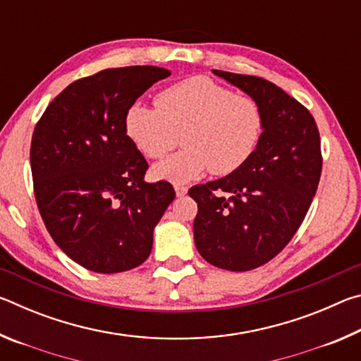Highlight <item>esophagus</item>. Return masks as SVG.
<instances>
[{
    "mask_svg": "<svg viewBox=\"0 0 361 361\" xmlns=\"http://www.w3.org/2000/svg\"><path fill=\"white\" fill-rule=\"evenodd\" d=\"M175 192H176V197H183V195L188 194V188L183 185H175Z\"/></svg>",
    "mask_w": 361,
    "mask_h": 361,
    "instance_id": "1",
    "label": "esophagus"
}]
</instances>
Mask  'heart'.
<instances>
[{"instance_id": "obj_1", "label": "heart", "mask_w": 361, "mask_h": 361, "mask_svg": "<svg viewBox=\"0 0 361 361\" xmlns=\"http://www.w3.org/2000/svg\"><path fill=\"white\" fill-rule=\"evenodd\" d=\"M264 114L252 97L237 95L205 76L164 89L156 108L133 103L124 114V133L149 159H161L178 143L185 149L152 167L157 180L188 183L212 170L229 175L240 169L261 142Z\"/></svg>"}]
</instances>
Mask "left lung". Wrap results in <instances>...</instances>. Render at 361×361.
I'll list each match as a JSON object with an SVG mask.
<instances>
[{
    "instance_id": "1",
    "label": "left lung",
    "mask_w": 361,
    "mask_h": 361,
    "mask_svg": "<svg viewBox=\"0 0 361 361\" xmlns=\"http://www.w3.org/2000/svg\"><path fill=\"white\" fill-rule=\"evenodd\" d=\"M213 73L259 103L264 130L240 169L189 189L197 202L194 242L210 264L245 272L277 256L301 226L320 181V135L312 114L279 85Z\"/></svg>"
}]
</instances>
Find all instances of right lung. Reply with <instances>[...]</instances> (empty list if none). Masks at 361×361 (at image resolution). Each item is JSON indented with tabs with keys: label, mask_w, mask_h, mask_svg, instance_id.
<instances>
[{
	"label": "right lung",
	"mask_w": 361,
	"mask_h": 361,
	"mask_svg": "<svg viewBox=\"0 0 361 361\" xmlns=\"http://www.w3.org/2000/svg\"><path fill=\"white\" fill-rule=\"evenodd\" d=\"M170 71L109 68L71 82L35 127L30 164L49 234L89 271L116 274L146 261L175 199L170 183H146L148 162L124 133V114Z\"/></svg>",
	"instance_id": "obj_1"
}]
</instances>
